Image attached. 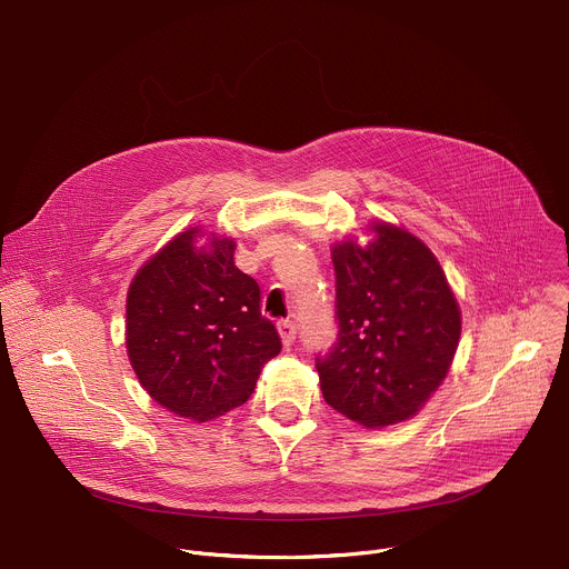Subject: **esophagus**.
<instances>
[{
	"label": "esophagus",
	"instance_id": "1",
	"mask_svg": "<svg viewBox=\"0 0 569 569\" xmlns=\"http://www.w3.org/2000/svg\"><path fill=\"white\" fill-rule=\"evenodd\" d=\"M277 329H279L281 342H283L286 347H290V345L295 342V338H297V327H295V321H292V319H281V321L277 323Z\"/></svg>",
	"mask_w": 569,
	"mask_h": 569
}]
</instances>
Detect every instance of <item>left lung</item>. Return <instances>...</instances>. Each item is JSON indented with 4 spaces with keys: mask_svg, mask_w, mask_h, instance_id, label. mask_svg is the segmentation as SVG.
I'll return each instance as SVG.
<instances>
[{
    "mask_svg": "<svg viewBox=\"0 0 569 569\" xmlns=\"http://www.w3.org/2000/svg\"><path fill=\"white\" fill-rule=\"evenodd\" d=\"M333 248L338 342L317 356L321 393L365 428L415 417L446 378L461 336L459 303L426 242L389 222Z\"/></svg>",
    "mask_w": 569,
    "mask_h": 569,
    "instance_id": "obj_1",
    "label": "left lung"
}]
</instances>
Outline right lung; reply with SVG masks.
I'll list each match as a JSON object with an SVG mask.
<instances>
[{"instance_id": "right-lung-1", "label": "right lung", "mask_w": 569, "mask_h": 569, "mask_svg": "<svg viewBox=\"0 0 569 569\" xmlns=\"http://www.w3.org/2000/svg\"><path fill=\"white\" fill-rule=\"evenodd\" d=\"M198 227L178 233L134 274L126 303V347L141 387L161 408L198 423L246 402L281 351L261 315L259 283L233 266L236 242Z\"/></svg>"}]
</instances>
